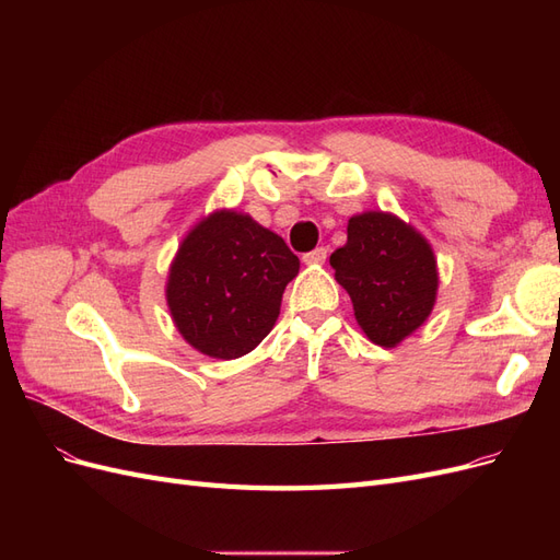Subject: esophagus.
Returning <instances> with one entry per match:
<instances>
[{
	"mask_svg": "<svg viewBox=\"0 0 560 560\" xmlns=\"http://www.w3.org/2000/svg\"><path fill=\"white\" fill-rule=\"evenodd\" d=\"M325 259H327V247H315L313 252H306V254H303V261H306L308 266L325 264Z\"/></svg>",
	"mask_w": 560,
	"mask_h": 560,
	"instance_id": "obj_1",
	"label": "esophagus"
}]
</instances>
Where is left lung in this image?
Masks as SVG:
<instances>
[{"mask_svg": "<svg viewBox=\"0 0 560 560\" xmlns=\"http://www.w3.org/2000/svg\"><path fill=\"white\" fill-rule=\"evenodd\" d=\"M336 282L350 294L354 319L369 341L399 346L434 308L439 273L430 243L399 217H350L348 243L329 257Z\"/></svg>", "mask_w": 560, "mask_h": 560, "instance_id": "1", "label": "left lung"}]
</instances>
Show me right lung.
<instances>
[{
    "instance_id": "1",
    "label": "right lung",
    "mask_w": 560,
    "mask_h": 560,
    "mask_svg": "<svg viewBox=\"0 0 560 560\" xmlns=\"http://www.w3.org/2000/svg\"><path fill=\"white\" fill-rule=\"evenodd\" d=\"M299 257L249 214L217 210L186 233L165 299L184 341L214 360L257 348L280 315Z\"/></svg>"
}]
</instances>
